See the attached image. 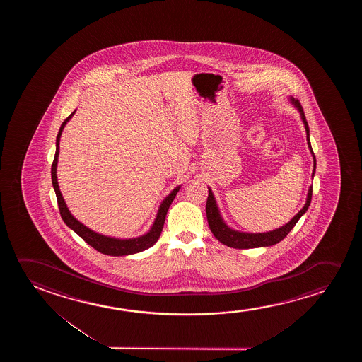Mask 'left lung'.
Segmentation results:
<instances>
[{
	"instance_id": "8db88e82",
	"label": "left lung",
	"mask_w": 362,
	"mask_h": 362,
	"mask_svg": "<svg viewBox=\"0 0 362 362\" xmlns=\"http://www.w3.org/2000/svg\"><path fill=\"white\" fill-rule=\"evenodd\" d=\"M292 104L297 107L298 111L300 112L302 116L303 124L305 126V131H307V141L308 147L310 149V152L313 154V159H314V169H313V177L315 173V168H317V159L313 152L312 144H310V139H309V126H308L307 119H305V115L303 111L302 105L299 103V100L291 99ZM312 194L313 187L309 188L308 192L307 203L303 206L302 210L294 216V218L286 223L282 228H276L273 231L269 233H240V231H235L233 228H228L226 223H223V218L220 216L218 213V205L214 198L213 192L211 189L209 188L208 200H206V218H208L209 228L211 230V233H214V236L218 238L220 243L226 245L228 247L233 248H256V247H266V246H272L276 243L282 241L283 238L287 236L289 231L292 230L296 223H298V220L300 218L303 214L307 211L310 202H312Z\"/></svg>"
}]
</instances>
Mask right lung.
<instances>
[{
	"label": "right lung",
	"instance_id": "obj_1",
	"mask_svg": "<svg viewBox=\"0 0 362 362\" xmlns=\"http://www.w3.org/2000/svg\"><path fill=\"white\" fill-rule=\"evenodd\" d=\"M76 111V110H75ZM73 111L71 114L64 119V122L60 126L59 132L57 136V149H55L54 160L52 163V183L54 188L57 200H58V206H59L60 216L63 218V221L66 223V226H69L73 231L78 233L80 238L84 240L85 243H89L91 247H94L96 251L109 255V256H127V255H134V253L141 252L147 248L153 246L154 243L158 241L162 228H163L164 220L165 215L168 213L169 206L173 202L175 195L179 192L180 187L174 189L172 193L169 194L167 198L164 199L163 203L159 206L157 218L154 220L153 226L149 230L148 233L136 238H129V240H119V238H109L104 236L101 233H95L89 228H86L85 225L78 221L76 218L70 214L69 209L65 204L63 195L60 193L59 185L57 180V164H58V156H59V141L62 136V131L64 129L65 124L71 119V116L75 114Z\"/></svg>",
	"mask_w": 362,
	"mask_h": 362
}]
</instances>
